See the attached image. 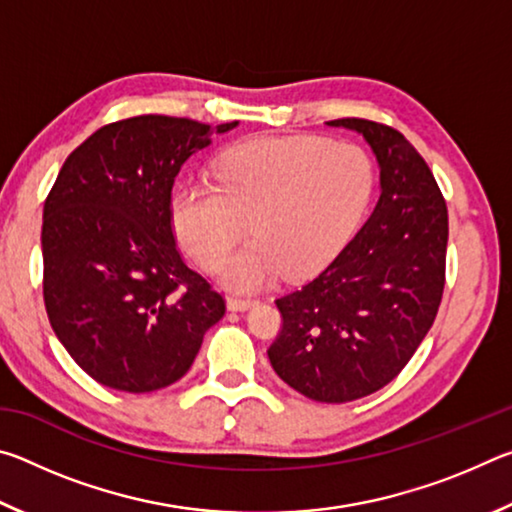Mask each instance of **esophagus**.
<instances>
[{
	"mask_svg": "<svg viewBox=\"0 0 512 512\" xmlns=\"http://www.w3.org/2000/svg\"><path fill=\"white\" fill-rule=\"evenodd\" d=\"M255 302H257V300H253V298L230 296V298H228V309H230V311H246V309L253 307Z\"/></svg>",
	"mask_w": 512,
	"mask_h": 512,
	"instance_id": "obj_1",
	"label": "esophagus"
}]
</instances>
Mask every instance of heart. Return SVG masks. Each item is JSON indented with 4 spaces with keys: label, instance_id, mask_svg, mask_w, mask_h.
<instances>
[{
    "label": "heart",
    "instance_id": "b5f03b06",
    "mask_svg": "<svg viewBox=\"0 0 512 512\" xmlns=\"http://www.w3.org/2000/svg\"><path fill=\"white\" fill-rule=\"evenodd\" d=\"M216 185L185 183L171 198L180 241L207 271H216L246 219L255 239L223 268L232 289H259L287 273H316L339 255L375 189L366 149L323 137H257L216 162Z\"/></svg>",
    "mask_w": 512,
    "mask_h": 512
}]
</instances>
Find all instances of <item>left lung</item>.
Here are the masks:
<instances>
[{
	"instance_id": "obj_1",
	"label": "left lung",
	"mask_w": 512,
	"mask_h": 512,
	"mask_svg": "<svg viewBox=\"0 0 512 512\" xmlns=\"http://www.w3.org/2000/svg\"><path fill=\"white\" fill-rule=\"evenodd\" d=\"M363 135L379 164L370 219L305 287L277 298L282 329L268 359L309 400L341 404L400 375L445 289L447 205L427 162L391 126L334 119Z\"/></svg>"
}]
</instances>
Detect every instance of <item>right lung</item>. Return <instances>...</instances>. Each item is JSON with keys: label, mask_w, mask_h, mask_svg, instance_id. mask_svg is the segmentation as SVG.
<instances>
[{"label": "right lung", "mask_w": 512, "mask_h": 512, "mask_svg": "<svg viewBox=\"0 0 512 512\" xmlns=\"http://www.w3.org/2000/svg\"><path fill=\"white\" fill-rule=\"evenodd\" d=\"M237 124L121 119L60 169L42 212V293L58 341L99 384L126 393L173 384L223 318V296L176 246L171 189L212 133Z\"/></svg>", "instance_id": "right-lung-1"}]
</instances>
